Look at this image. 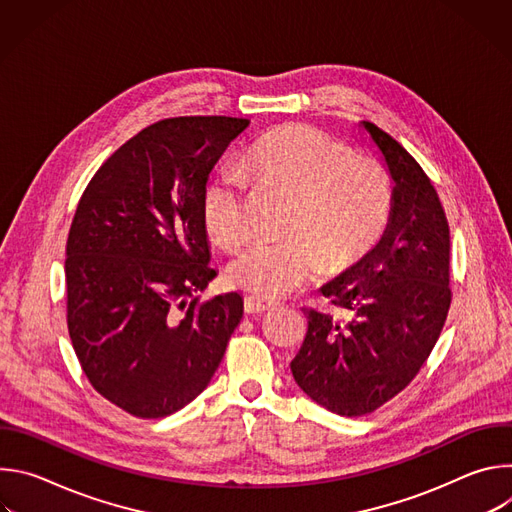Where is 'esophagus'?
Returning <instances> with one entry per match:
<instances>
[{
  "label": "esophagus",
  "mask_w": 512,
  "mask_h": 512,
  "mask_svg": "<svg viewBox=\"0 0 512 512\" xmlns=\"http://www.w3.org/2000/svg\"><path fill=\"white\" fill-rule=\"evenodd\" d=\"M273 306H275V302L265 300L261 296H247L245 298V312L247 314H263V312H269Z\"/></svg>",
  "instance_id": "34e87169"
}]
</instances>
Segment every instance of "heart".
Instances as JSON below:
<instances>
[{
  "label": "heart",
  "mask_w": 512,
  "mask_h": 512,
  "mask_svg": "<svg viewBox=\"0 0 512 512\" xmlns=\"http://www.w3.org/2000/svg\"><path fill=\"white\" fill-rule=\"evenodd\" d=\"M245 172L265 190L291 198L279 243H253L227 267V279L261 298H279L312 279L320 265L342 271L381 239L391 212V184L371 158L306 125H281L249 150ZM247 190L223 174L204 196L208 233L227 249L249 237Z\"/></svg>",
  "instance_id": "heart-1"
}]
</instances>
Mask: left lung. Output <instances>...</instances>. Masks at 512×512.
<instances>
[{"label": "left lung", "mask_w": 512, "mask_h": 512, "mask_svg": "<svg viewBox=\"0 0 512 512\" xmlns=\"http://www.w3.org/2000/svg\"><path fill=\"white\" fill-rule=\"evenodd\" d=\"M393 182L379 243L322 285L348 322L306 308V338L291 360L298 387L344 417L371 413L401 393L444 328L450 291L448 218L419 164L375 123L360 121Z\"/></svg>", "instance_id": "obj_1"}]
</instances>
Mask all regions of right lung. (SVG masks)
Listing matches in <instances>:
<instances>
[{
  "mask_svg": "<svg viewBox=\"0 0 512 512\" xmlns=\"http://www.w3.org/2000/svg\"><path fill=\"white\" fill-rule=\"evenodd\" d=\"M249 123L176 117L141 129L97 170L72 218V348L95 391L135 417L196 399L243 318L237 291L204 304L194 294L218 273L204 223L208 174Z\"/></svg>",
  "mask_w": 512,
  "mask_h": 512,
  "instance_id": "obj_1",
  "label": "right lung"
}]
</instances>
